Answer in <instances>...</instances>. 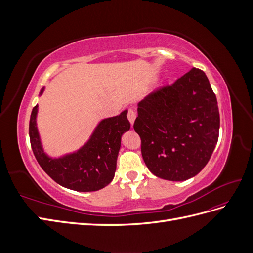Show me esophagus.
<instances>
[{"instance_id":"obj_1","label":"esophagus","mask_w":253,"mask_h":253,"mask_svg":"<svg viewBox=\"0 0 253 253\" xmlns=\"http://www.w3.org/2000/svg\"><path fill=\"white\" fill-rule=\"evenodd\" d=\"M127 119H128V121H129V124H131V125L133 126L134 121H135V119H136V113H135L134 110L129 109V110L127 111Z\"/></svg>"}]
</instances>
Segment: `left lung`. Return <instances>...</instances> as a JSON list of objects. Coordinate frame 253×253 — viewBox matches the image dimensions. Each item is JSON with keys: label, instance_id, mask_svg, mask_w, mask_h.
I'll list each match as a JSON object with an SVG mask.
<instances>
[{"label": "left lung", "instance_id": "obj_1", "mask_svg": "<svg viewBox=\"0 0 253 253\" xmlns=\"http://www.w3.org/2000/svg\"><path fill=\"white\" fill-rule=\"evenodd\" d=\"M137 111L134 129L142 158L157 177L187 180L208 164L218 140L219 112L203 71L193 67L171 85L157 88Z\"/></svg>", "mask_w": 253, "mask_h": 253}]
</instances>
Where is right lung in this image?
I'll return each instance as SVG.
<instances>
[{"instance_id":"add662e5","label":"right lung","mask_w":253,"mask_h":253,"mask_svg":"<svg viewBox=\"0 0 253 253\" xmlns=\"http://www.w3.org/2000/svg\"><path fill=\"white\" fill-rule=\"evenodd\" d=\"M37 112L38 105L30 115L29 138L34 155L45 173L59 185L79 192H91L108 186L116 171L121 136L131 127L126 111L102 120L83 148L58 159L49 158L43 152L36 126Z\"/></svg>"}]
</instances>
